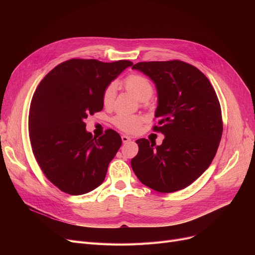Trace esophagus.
I'll list each match as a JSON object with an SVG mask.
<instances>
[{"mask_svg": "<svg viewBox=\"0 0 255 255\" xmlns=\"http://www.w3.org/2000/svg\"><path fill=\"white\" fill-rule=\"evenodd\" d=\"M129 140H131V138H130L129 136H127V135H122V141H123V143H126V142H128Z\"/></svg>", "mask_w": 255, "mask_h": 255, "instance_id": "obj_1", "label": "esophagus"}]
</instances>
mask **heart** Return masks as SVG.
Returning a JSON list of instances; mask_svg holds the SVG:
<instances>
[{
    "mask_svg": "<svg viewBox=\"0 0 255 255\" xmlns=\"http://www.w3.org/2000/svg\"><path fill=\"white\" fill-rule=\"evenodd\" d=\"M125 88L135 96L139 101H145L152 97L154 87L149 78L137 73H133L127 76L123 82ZM117 86L112 83L107 86L102 94V102L105 107H110L116 97ZM142 119L139 116H127L118 115L113 119V123L120 130L127 133H134L138 130Z\"/></svg>",
    "mask_w": 255,
    "mask_h": 255,
    "instance_id": "b5f03b06",
    "label": "heart"
}]
</instances>
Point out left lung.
I'll return each instance as SVG.
<instances>
[{
  "mask_svg": "<svg viewBox=\"0 0 255 255\" xmlns=\"http://www.w3.org/2000/svg\"><path fill=\"white\" fill-rule=\"evenodd\" d=\"M132 69L149 76L156 86L155 131L162 144L136 140L138 154L131 166L151 189L169 193L186 188L203 175L216 155L222 135V117L216 92L196 67L182 61L140 62Z\"/></svg>",
  "mask_w": 255,
  "mask_h": 255,
  "instance_id": "left-lung-1",
  "label": "left lung"
}]
</instances>
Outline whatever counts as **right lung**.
<instances>
[{
    "label": "right lung",
    "mask_w": 255,
    "mask_h": 255,
    "mask_svg": "<svg viewBox=\"0 0 255 255\" xmlns=\"http://www.w3.org/2000/svg\"><path fill=\"white\" fill-rule=\"evenodd\" d=\"M133 63L71 59L56 66L37 87L30 105L29 135L46 178L71 195L102 184L122 144L112 129L99 138L86 130L89 115L102 111V94Z\"/></svg>",
    "instance_id": "add662e5"
}]
</instances>
